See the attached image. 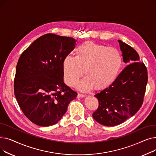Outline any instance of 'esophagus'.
<instances>
[{"label":"esophagus","mask_w":156,"mask_h":156,"mask_svg":"<svg viewBox=\"0 0 156 156\" xmlns=\"http://www.w3.org/2000/svg\"><path fill=\"white\" fill-rule=\"evenodd\" d=\"M85 96V95H84V94H81L80 93L78 94V97H79V98H80V97H84Z\"/></svg>","instance_id":"obj_1"}]
</instances>
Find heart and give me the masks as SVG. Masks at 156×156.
Here are the masks:
<instances>
[{"label":"heart","instance_id":"b5f03b06","mask_svg":"<svg viewBox=\"0 0 156 156\" xmlns=\"http://www.w3.org/2000/svg\"><path fill=\"white\" fill-rule=\"evenodd\" d=\"M75 56L66 55L62 60L65 83L75 87L84 74L87 76L78 84L82 91L97 90L109 87L116 80L122 64V56L116 48L86 42L75 51Z\"/></svg>","mask_w":156,"mask_h":156}]
</instances>
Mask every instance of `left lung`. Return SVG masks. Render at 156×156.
<instances>
[{"label": "left lung", "instance_id": "8db88e82", "mask_svg": "<svg viewBox=\"0 0 156 156\" xmlns=\"http://www.w3.org/2000/svg\"><path fill=\"white\" fill-rule=\"evenodd\" d=\"M118 42L123 61L128 65L112 85L94 95L99 101V108L92 116L107 126L118 125L138 112L148 81L147 68L136 51L120 40Z\"/></svg>", "mask_w": 156, "mask_h": 156}]
</instances>
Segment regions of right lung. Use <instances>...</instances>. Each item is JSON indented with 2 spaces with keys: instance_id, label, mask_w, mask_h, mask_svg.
I'll use <instances>...</instances> for the list:
<instances>
[{
  "instance_id": "right-lung-1",
  "label": "right lung",
  "mask_w": 156,
  "mask_h": 156,
  "mask_svg": "<svg viewBox=\"0 0 156 156\" xmlns=\"http://www.w3.org/2000/svg\"><path fill=\"white\" fill-rule=\"evenodd\" d=\"M76 40L52 34L35 40L20 57L14 83V95L28 119L41 126L61 119L77 93L64 82L62 60Z\"/></svg>"
}]
</instances>
